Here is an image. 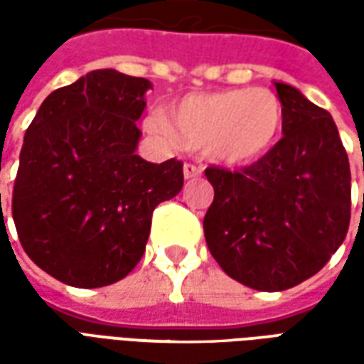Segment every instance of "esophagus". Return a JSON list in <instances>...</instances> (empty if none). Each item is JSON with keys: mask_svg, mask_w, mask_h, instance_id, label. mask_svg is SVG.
Segmentation results:
<instances>
[{"mask_svg": "<svg viewBox=\"0 0 364 364\" xmlns=\"http://www.w3.org/2000/svg\"><path fill=\"white\" fill-rule=\"evenodd\" d=\"M200 175H203V167L193 166V164H185V167H183V177L185 179H197Z\"/></svg>", "mask_w": 364, "mask_h": 364, "instance_id": "obj_1", "label": "esophagus"}]
</instances>
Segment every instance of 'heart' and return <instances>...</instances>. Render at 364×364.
<instances>
[{
    "mask_svg": "<svg viewBox=\"0 0 364 364\" xmlns=\"http://www.w3.org/2000/svg\"><path fill=\"white\" fill-rule=\"evenodd\" d=\"M282 120V105L273 91L234 87L183 97L169 117L151 112L144 127L175 146L205 150L218 164L244 166L273 150Z\"/></svg>",
    "mask_w": 364,
    "mask_h": 364,
    "instance_id": "1",
    "label": "heart"
}]
</instances>
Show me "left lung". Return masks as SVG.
Masks as SVG:
<instances>
[{
	"label": "left lung",
	"mask_w": 364,
	"mask_h": 364,
	"mask_svg": "<svg viewBox=\"0 0 364 364\" xmlns=\"http://www.w3.org/2000/svg\"><path fill=\"white\" fill-rule=\"evenodd\" d=\"M273 85L284 114L273 150L242 171H205L214 187L208 250L224 273L263 292L318 273L351 218V169L331 114L289 83Z\"/></svg>",
	"instance_id": "obj_1"
}]
</instances>
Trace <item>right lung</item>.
I'll list each match as a JSON object with an SVG mask.
<instances>
[{
	"instance_id": "obj_1",
	"label": "right lung",
	"mask_w": 364,
	"mask_h": 364,
	"mask_svg": "<svg viewBox=\"0 0 364 364\" xmlns=\"http://www.w3.org/2000/svg\"><path fill=\"white\" fill-rule=\"evenodd\" d=\"M151 83L93 70L52 91L25 134L13 189L21 245L77 289L124 279L146 252L154 208L183 187V164L136 150Z\"/></svg>"
}]
</instances>
